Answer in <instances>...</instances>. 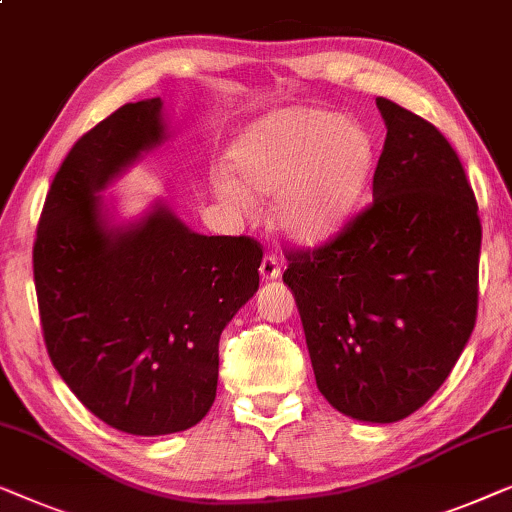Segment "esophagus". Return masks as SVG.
<instances>
[{"label": "esophagus", "mask_w": 512, "mask_h": 512, "mask_svg": "<svg viewBox=\"0 0 512 512\" xmlns=\"http://www.w3.org/2000/svg\"><path fill=\"white\" fill-rule=\"evenodd\" d=\"M280 271H283V269H280L278 257L271 255V253H266L264 259H262V264H259V273H262V278L264 280H273V278L280 276Z\"/></svg>", "instance_id": "obj_1"}]
</instances>
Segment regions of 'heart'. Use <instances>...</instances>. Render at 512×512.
Here are the masks:
<instances>
[{
  "mask_svg": "<svg viewBox=\"0 0 512 512\" xmlns=\"http://www.w3.org/2000/svg\"><path fill=\"white\" fill-rule=\"evenodd\" d=\"M229 167L241 185L229 178L215 185L227 206L248 211L247 189L262 197L278 191L276 227L294 241L318 243L357 204L371 171V141L357 122L297 106L250 125L229 150Z\"/></svg>",
  "mask_w": 512,
  "mask_h": 512,
  "instance_id": "heart-1",
  "label": "heart"
}]
</instances>
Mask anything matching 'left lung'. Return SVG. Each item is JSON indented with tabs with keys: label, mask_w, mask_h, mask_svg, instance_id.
Returning a JSON list of instances; mask_svg holds the SVG:
<instances>
[{
	"label": "left lung",
	"mask_w": 512,
	"mask_h": 512,
	"mask_svg": "<svg viewBox=\"0 0 512 512\" xmlns=\"http://www.w3.org/2000/svg\"><path fill=\"white\" fill-rule=\"evenodd\" d=\"M387 125L373 201L318 248L287 250L315 383L341 413L397 422L450 376L478 315L482 225L455 148L376 99Z\"/></svg>",
	"instance_id": "left-lung-1"
}]
</instances>
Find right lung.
Segmentation results:
<instances>
[{
    "label": "right lung",
    "mask_w": 512,
    "mask_h": 512,
    "mask_svg": "<svg viewBox=\"0 0 512 512\" xmlns=\"http://www.w3.org/2000/svg\"><path fill=\"white\" fill-rule=\"evenodd\" d=\"M164 139L162 99L85 132L50 183L34 241L43 341L78 401L113 429H190L215 401L222 329L259 287L262 246L204 236L167 206L111 229L102 192Z\"/></svg>",
    "instance_id": "1"
}]
</instances>
